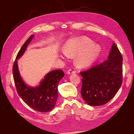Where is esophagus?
Instances as JSON below:
<instances>
[{
    "label": "esophagus",
    "mask_w": 134,
    "mask_h": 134,
    "mask_svg": "<svg viewBox=\"0 0 134 134\" xmlns=\"http://www.w3.org/2000/svg\"><path fill=\"white\" fill-rule=\"evenodd\" d=\"M67 72H68V74H75L76 71H75V70L70 69L68 70Z\"/></svg>",
    "instance_id": "esophagus-1"
}]
</instances>
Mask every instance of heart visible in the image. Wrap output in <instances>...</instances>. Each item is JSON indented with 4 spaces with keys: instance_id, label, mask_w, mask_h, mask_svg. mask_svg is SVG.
<instances>
[{
    "instance_id": "obj_1",
    "label": "heart",
    "mask_w": 134,
    "mask_h": 134,
    "mask_svg": "<svg viewBox=\"0 0 134 134\" xmlns=\"http://www.w3.org/2000/svg\"><path fill=\"white\" fill-rule=\"evenodd\" d=\"M86 37L72 38L67 41L65 46L64 55H76V63L80 67L90 66L99 57L101 48L98 44Z\"/></svg>"
}]
</instances>
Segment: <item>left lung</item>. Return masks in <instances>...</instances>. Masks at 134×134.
Masks as SVG:
<instances>
[{
  "label": "left lung",
  "instance_id": "left-lung-1",
  "mask_svg": "<svg viewBox=\"0 0 134 134\" xmlns=\"http://www.w3.org/2000/svg\"><path fill=\"white\" fill-rule=\"evenodd\" d=\"M122 57L113 43L108 59L81 72L82 97L91 106L107 103L116 95L122 82Z\"/></svg>",
  "mask_w": 134,
  "mask_h": 134
}]
</instances>
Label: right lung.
<instances>
[{"label":"right lung","instance_id":"obj_1","mask_svg":"<svg viewBox=\"0 0 134 134\" xmlns=\"http://www.w3.org/2000/svg\"><path fill=\"white\" fill-rule=\"evenodd\" d=\"M34 35L31 36L22 46L16 56L13 67V74L17 92L24 102L33 109L41 112L50 111L54 107L58 98V86L65 73L62 70H54L48 72L40 85L31 87L26 85L19 71L17 59L20 58Z\"/></svg>","mask_w":134,"mask_h":134}]
</instances>
